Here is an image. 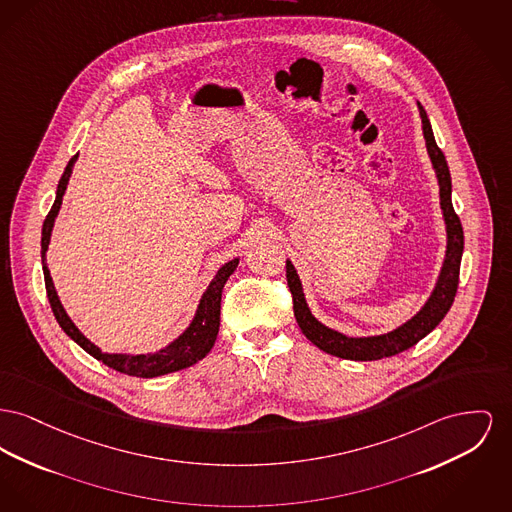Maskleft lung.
Returning <instances> with one entry per match:
<instances>
[{"label": "left lung", "instance_id": "1", "mask_svg": "<svg viewBox=\"0 0 512 512\" xmlns=\"http://www.w3.org/2000/svg\"><path fill=\"white\" fill-rule=\"evenodd\" d=\"M420 110L421 129H423V139L427 154L431 160V166L435 170V176L439 181V197H441V211H443V220H445V230H447V251L443 259V267L437 276L435 288L431 296L423 303L420 311L408 319L404 325L398 329L387 332V334H375V336H346L342 332L329 329L323 325L309 309L303 286H301L300 276L292 261H286V280L288 288L292 292L294 300V315L300 325L301 332L311 340L319 350L342 358V360L371 361L383 360L396 356L414 344H418L421 338H425L429 332L433 331L449 313L452 301L456 296L458 288V274H460V261H462V251H464V232L460 218L452 209L451 193V172L449 164L445 160V154L437 147L433 129L429 118L418 102Z\"/></svg>", "mask_w": 512, "mask_h": 512}]
</instances>
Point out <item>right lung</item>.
Here are the masks:
<instances>
[{
  "mask_svg": "<svg viewBox=\"0 0 512 512\" xmlns=\"http://www.w3.org/2000/svg\"><path fill=\"white\" fill-rule=\"evenodd\" d=\"M77 156H73L61 176L60 183H58V191H56V201L52 205V209L48 212L44 226H42V271H44V282H46V292H48V300L52 305V311L60 323L63 332L75 340L87 354H91L94 360L102 361L104 365L131 375V377H143V379H151V377H158V375H166V373H174L185 369L199 360H203L209 352H211L214 342H216V334L220 329V300H222V288L226 284V280L232 276V272L236 271L240 259H232L226 265H222L218 272L214 274V278L209 284V288L205 290V294L201 296V301L197 305L195 317L189 323V327L181 332L180 336L170 342L166 348H160L158 352H151V354H108L102 352L96 344H92L91 340L75 327V323L71 321V317L67 315V311L63 309L58 292L54 288V280L48 271L46 265V251L50 245V238H52V228L56 222V216L61 209V201L67 189V183L71 178L73 166H75Z\"/></svg>",
  "mask_w": 512,
  "mask_h": 512,
  "instance_id": "obj_1",
  "label": "right lung"
}]
</instances>
